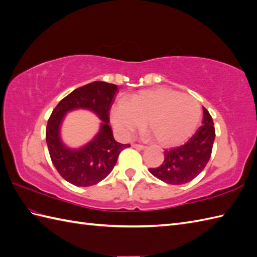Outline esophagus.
<instances>
[{
    "label": "esophagus",
    "mask_w": 257,
    "mask_h": 257,
    "mask_svg": "<svg viewBox=\"0 0 257 257\" xmlns=\"http://www.w3.org/2000/svg\"><path fill=\"white\" fill-rule=\"evenodd\" d=\"M133 147H134V148H136V149H138V150H144V149H146V146H144V145L133 144Z\"/></svg>",
    "instance_id": "esophagus-1"
}]
</instances>
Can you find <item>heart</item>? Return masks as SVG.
<instances>
[{
	"label": "heart",
	"instance_id": "1",
	"mask_svg": "<svg viewBox=\"0 0 257 257\" xmlns=\"http://www.w3.org/2000/svg\"><path fill=\"white\" fill-rule=\"evenodd\" d=\"M202 117L200 102L178 90L158 87L130 95L110 109V121L121 138H129L141 128L163 147L184 143L199 127Z\"/></svg>",
	"mask_w": 257,
	"mask_h": 257
}]
</instances>
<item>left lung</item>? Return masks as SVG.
I'll return each instance as SVG.
<instances>
[{
	"label": "left lung",
	"mask_w": 257,
	"mask_h": 257,
	"mask_svg": "<svg viewBox=\"0 0 257 257\" xmlns=\"http://www.w3.org/2000/svg\"><path fill=\"white\" fill-rule=\"evenodd\" d=\"M210 112L203 107L202 125L184 145L165 151V161L149 171L161 181L169 184L190 182L203 171L209 162L215 129Z\"/></svg>",
	"instance_id": "obj_1"
}]
</instances>
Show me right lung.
<instances>
[{"instance_id": "1", "label": "right lung", "mask_w": 257, "mask_h": 257, "mask_svg": "<svg viewBox=\"0 0 257 257\" xmlns=\"http://www.w3.org/2000/svg\"><path fill=\"white\" fill-rule=\"evenodd\" d=\"M118 87L105 81H92L75 89L54 108L46 125V143L54 167L66 181L77 187H90L105 179L116 165L118 156L130 145L113 139L109 111ZM76 107H87L103 120L101 132L83 150L70 151L59 139L63 114Z\"/></svg>"}]
</instances>
